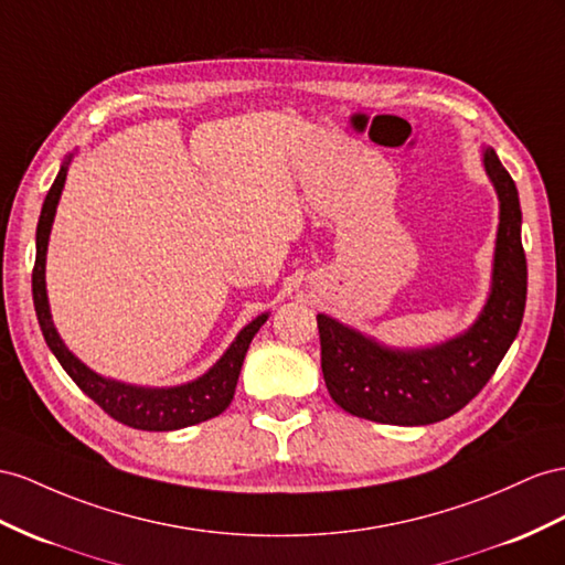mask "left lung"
Here are the masks:
<instances>
[{"label":"left lung","instance_id":"left-lung-1","mask_svg":"<svg viewBox=\"0 0 565 565\" xmlns=\"http://www.w3.org/2000/svg\"><path fill=\"white\" fill-rule=\"evenodd\" d=\"M482 164L499 195V231L489 298L468 331L429 349H388L317 315L324 384L345 413L403 427L446 420L482 392L511 349L527 296L523 214L518 188L497 152L484 148Z\"/></svg>","mask_w":565,"mask_h":565}]
</instances>
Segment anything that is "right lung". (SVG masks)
I'll use <instances>...</instances> for the list:
<instances>
[{
  "instance_id": "right-lung-1",
  "label": "right lung",
  "mask_w": 565,
  "mask_h": 565,
  "mask_svg": "<svg viewBox=\"0 0 565 565\" xmlns=\"http://www.w3.org/2000/svg\"><path fill=\"white\" fill-rule=\"evenodd\" d=\"M71 157L62 164L60 173L50 188L45 198V205L40 212L38 234H35V267H33V302L35 315L45 337L50 351L60 360V365L66 370L71 380L78 384L85 396H90L99 408L114 420L121 425H128L134 429L145 431H171L181 427H191L198 423H205L210 417H216L228 408L231 398H234L238 374L243 367V358L250 349L253 337L267 322V312L257 315L250 324L241 329L236 341L228 345L226 353L216 360V363L202 374V377L185 382L179 386H134L124 384L117 380H107L103 374L93 372L88 365H83L81 360L66 349L62 337L56 334L52 315H50V300H47V286H45V259H47V243L50 231L56 214V205L64 191L66 171Z\"/></svg>"
}]
</instances>
